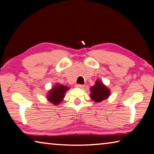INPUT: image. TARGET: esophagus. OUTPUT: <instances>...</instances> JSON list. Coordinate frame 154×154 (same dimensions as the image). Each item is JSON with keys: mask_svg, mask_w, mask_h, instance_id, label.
Returning <instances> with one entry per match:
<instances>
[{"mask_svg": "<svg viewBox=\"0 0 154 154\" xmlns=\"http://www.w3.org/2000/svg\"><path fill=\"white\" fill-rule=\"evenodd\" d=\"M85 86V85H83V84H77L76 85V87L77 88H83Z\"/></svg>", "mask_w": 154, "mask_h": 154, "instance_id": "obj_1", "label": "esophagus"}]
</instances>
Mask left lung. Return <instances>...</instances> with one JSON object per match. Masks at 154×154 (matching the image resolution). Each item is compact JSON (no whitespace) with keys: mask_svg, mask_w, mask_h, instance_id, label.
<instances>
[{"mask_svg":"<svg viewBox=\"0 0 154 154\" xmlns=\"http://www.w3.org/2000/svg\"><path fill=\"white\" fill-rule=\"evenodd\" d=\"M91 98L96 103L102 102L110 96V90L100 80H96L95 85L90 88Z\"/></svg>","mask_w":154,"mask_h":154,"instance_id":"left-lung-1","label":"left lung"}]
</instances>
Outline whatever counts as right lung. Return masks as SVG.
Returning a JSON list of instances; mask_svg holds the SVG:
<instances>
[{
  "label": "right lung",
  "instance_id": "right-lung-1",
  "mask_svg": "<svg viewBox=\"0 0 154 154\" xmlns=\"http://www.w3.org/2000/svg\"><path fill=\"white\" fill-rule=\"evenodd\" d=\"M69 89V88L65 85L56 83L53 88H51V90L49 91L48 94L47 95V98L48 101L51 102L54 105H57L59 103H60L63 98H64V94L66 91Z\"/></svg>",
  "mask_w": 154,
  "mask_h": 154
}]
</instances>
